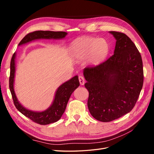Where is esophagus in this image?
Here are the masks:
<instances>
[{
	"mask_svg": "<svg viewBox=\"0 0 154 154\" xmlns=\"http://www.w3.org/2000/svg\"><path fill=\"white\" fill-rule=\"evenodd\" d=\"M78 79H79V82H80V85H84V83H85V82L84 77L82 76H80L78 77Z\"/></svg>",
	"mask_w": 154,
	"mask_h": 154,
	"instance_id": "34e87169",
	"label": "esophagus"
}]
</instances>
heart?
<instances>
[{
	"label": "heart",
	"instance_id": "heart-1",
	"mask_svg": "<svg viewBox=\"0 0 154 154\" xmlns=\"http://www.w3.org/2000/svg\"><path fill=\"white\" fill-rule=\"evenodd\" d=\"M69 49L74 58L83 60L89 57L92 63L98 64L108 55L110 46L105 39L83 37L73 42Z\"/></svg>",
	"mask_w": 154,
	"mask_h": 154
}]
</instances>
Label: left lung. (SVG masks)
<instances>
[{
	"label": "left lung",
	"instance_id": "8db88e82",
	"mask_svg": "<svg viewBox=\"0 0 154 154\" xmlns=\"http://www.w3.org/2000/svg\"><path fill=\"white\" fill-rule=\"evenodd\" d=\"M110 33L116 40L114 54L96 66L83 69L88 110L102 122H112L132 110L144 79L141 56L136 45L123 32Z\"/></svg>",
	"mask_w": 154,
	"mask_h": 154
}]
</instances>
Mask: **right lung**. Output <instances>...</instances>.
Wrapping results in <instances>:
<instances>
[{
    "mask_svg": "<svg viewBox=\"0 0 154 154\" xmlns=\"http://www.w3.org/2000/svg\"><path fill=\"white\" fill-rule=\"evenodd\" d=\"M66 32L63 31H36L29 32L26 35L20 42L18 45L26 44L29 42L40 38L45 39H62L67 35ZM15 53L12 56L10 63V76L9 79V86L11 93L13 103L17 110L31 119L32 122L40 125H48L57 122L64 113L65 110L69 100V97L74 91L80 85L78 76H75L71 80L65 82L60 85L56 92L54 99L52 105L49 109L43 112H34L26 109L18 101L15 91H14L13 83L15 72Z\"/></svg>",
    "mask_w": 154,
    "mask_h": 154,
    "instance_id": "1",
    "label": "right lung"
}]
</instances>
